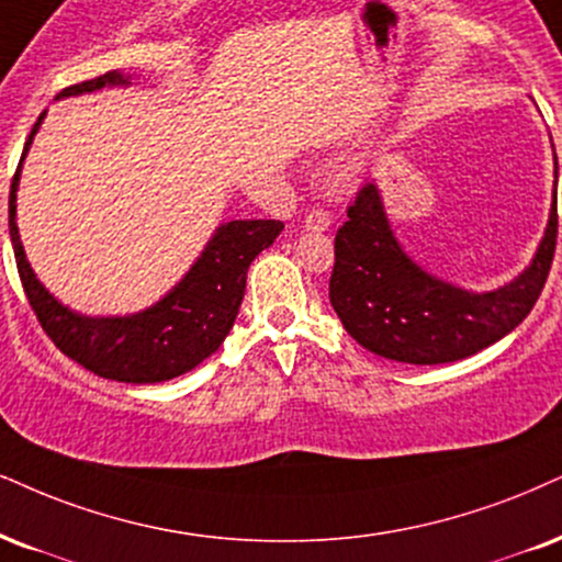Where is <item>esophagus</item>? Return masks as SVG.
I'll list each match as a JSON object with an SVG mask.
<instances>
[{"instance_id":"34e87169","label":"esophagus","mask_w":562,"mask_h":562,"mask_svg":"<svg viewBox=\"0 0 562 562\" xmlns=\"http://www.w3.org/2000/svg\"><path fill=\"white\" fill-rule=\"evenodd\" d=\"M330 224H334V221H330V213L323 211V207H315V211H310L307 216H304V228H307V232H328Z\"/></svg>"}]
</instances>
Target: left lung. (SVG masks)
Here are the masks:
<instances>
[{
  "mask_svg": "<svg viewBox=\"0 0 562 562\" xmlns=\"http://www.w3.org/2000/svg\"><path fill=\"white\" fill-rule=\"evenodd\" d=\"M558 171V158H555ZM558 241V198L521 273L493 292H469L427 273L401 247L378 182L359 190L336 234L330 304L372 355L406 364L459 362L508 336L542 294Z\"/></svg>",
  "mask_w": 562,
  "mask_h": 562,
  "instance_id": "left-lung-1",
  "label": "left lung"
}]
</instances>
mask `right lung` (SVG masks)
<instances>
[{"instance_id": "1", "label": "right lung", "mask_w": 562, "mask_h": 562, "mask_svg": "<svg viewBox=\"0 0 562 562\" xmlns=\"http://www.w3.org/2000/svg\"><path fill=\"white\" fill-rule=\"evenodd\" d=\"M116 86H133V78L114 69L101 78L65 88L57 101ZM44 116L46 112L27 135L10 190V239L20 281L41 328L57 344L61 355L75 359L93 375L116 383H164L195 370L224 344L245 296L249 262L273 245L283 224L266 218L221 224L190 270L150 307L130 315H82L61 304L33 273L15 221L20 171Z\"/></svg>"}]
</instances>
